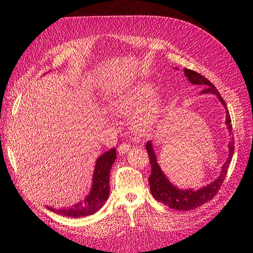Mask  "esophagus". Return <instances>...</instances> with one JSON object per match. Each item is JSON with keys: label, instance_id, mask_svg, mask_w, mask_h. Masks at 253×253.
<instances>
[{"label": "esophagus", "instance_id": "1", "mask_svg": "<svg viewBox=\"0 0 253 253\" xmlns=\"http://www.w3.org/2000/svg\"><path fill=\"white\" fill-rule=\"evenodd\" d=\"M129 149H131V147H129L128 143L122 142L118 147V152H119V154H125V153H126Z\"/></svg>", "mask_w": 253, "mask_h": 253}]
</instances>
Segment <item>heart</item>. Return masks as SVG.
Segmentation results:
<instances>
[{
	"instance_id": "1",
	"label": "heart",
	"mask_w": 253,
	"mask_h": 253,
	"mask_svg": "<svg viewBox=\"0 0 253 253\" xmlns=\"http://www.w3.org/2000/svg\"><path fill=\"white\" fill-rule=\"evenodd\" d=\"M154 94L155 88L151 83H136L112 98L108 109L124 115L138 109L133 117V126L137 131H143L154 122L160 110V100Z\"/></svg>"
}]
</instances>
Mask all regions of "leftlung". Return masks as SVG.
I'll use <instances>...</instances> for the list:
<instances>
[{"label":"left lung","mask_w":253,"mask_h":253,"mask_svg":"<svg viewBox=\"0 0 253 253\" xmlns=\"http://www.w3.org/2000/svg\"><path fill=\"white\" fill-rule=\"evenodd\" d=\"M185 75L191 83L196 84V85L205 86V89L202 90L203 94L210 93V94L216 95L219 99V101L223 103L226 108V103L224 101V99L221 98L219 91L208 79L205 78L201 74L196 73L195 71L188 70V68H185ZM226 118H227L226 125L228 126L229 132H230V134H232L231 133L232 126L230 125L231 118H230V114H229L228 111L226 112ZM145 149L148 151L150 164L152 167V172L149 177V183H150V190L153 197H154L157 202L167 205L171 209L188 211V210H193L197 208V207L204 205L205 203L211 201L212 198L216 195L221 186V183L224 182V179L226 178L228 167L231 163L232 155L234 152V141L232 138L231 142H229V157L227 159V162L223 166V169H221L219 177L214 180L213 182H211L210 185L197 191H193L192 189L179 190L176 187H174L172 183L168 180L163 171L160 170V167L157 164L155 153L153 151L151 141H148L147 144H145Z\"/></svg>","instance_id":"left-lung-1"}]
</instances>
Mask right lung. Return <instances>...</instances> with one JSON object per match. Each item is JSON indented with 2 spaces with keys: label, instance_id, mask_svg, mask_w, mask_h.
<instances>
[{
  "label": "right lung",
  "instance_id": "1",
  "mask_svg": "<svg viewBox=\"0 0 253 253\" xmlns=\"http://www.w3.org/2000/svg\"><path fill=\"white\" fill-rule=\"evenodd\" d=\"M115 159H116V150H115V148L105 152L104 154L97 159L93 177V186H91L90 192L85 200L77 203L67 209L55 210L49 208V207H47V208L53 212L62 214L64 216L74 218L91 215V214L97 212L109 197L110 171Z\"/></svg>",
  "mask_w": 253,
  "mask_h": 253
}]
</instances>
